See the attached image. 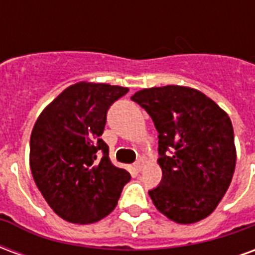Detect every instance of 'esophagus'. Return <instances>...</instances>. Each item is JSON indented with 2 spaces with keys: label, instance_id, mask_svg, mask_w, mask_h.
Returning a JSON list of instances; mask_svg holds the SVG:
<instances>
[{
  "label": "esophagus",
  "instance_id": "34e87169",
  "mask_svg": "<svg viewBox=\"0 0 255 255\" xmlns=\"http://www.w3.org/2000/svg\"><path fill=\"white\" fill-rule=\"evenodd\" d=\"M143 166H144L143 161H136V162L133 164V168H135V171H138V172L142 171V169H143Z\"/></svg>",
  "mask_w": 255,
  "mask_h": 255
}]
</instances>
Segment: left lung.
Instances as JSON below:
<instances>
[{
    "label": "left lung",
    "mask_w": 255,
    "mask_h": 255,
    "mask_svg": "<svg viewBox=\"0 0 255 255\" xmlns=\"http://www.w3.org/2000/svg\"><path fill=\"white\" fill-rule=\"evenodd\" d=\"M158 131L160 186L149 191L158 212L192 224L214 212L228 190L236 164L231 119L199 90L162 86L131 97Z\"/></svg>",
    "instance_id": "1"
}]
</instances>
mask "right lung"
<instances>
[{
  "mask_svg": "<svg viewBox=\"0 0 255 255\" xmlns=\"http://www.w3.org/2000/svg\"><path fill=\"white\" fill-rule=\"evenodd\" d=\"M127 91L122 86L79 82L36 119L30 139L32 177L47 205L65 221L91 224L106 217L131 179L112 164L109 147L100 138L109 106Z\"/></svg>",
  "mask_w": 255,
  "mask_h": 255,
  "instance_id": "1",
  "label": "right lung"
}]
</instances>
